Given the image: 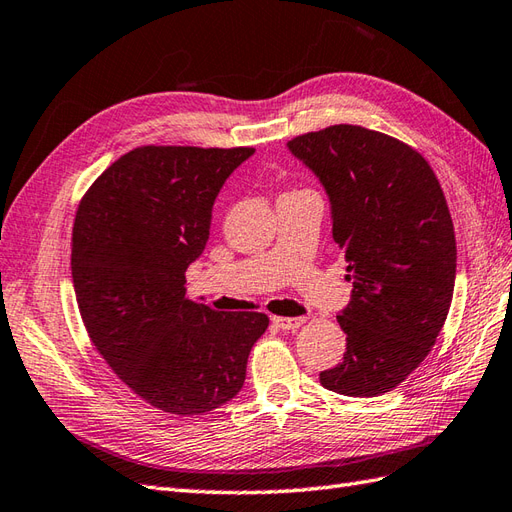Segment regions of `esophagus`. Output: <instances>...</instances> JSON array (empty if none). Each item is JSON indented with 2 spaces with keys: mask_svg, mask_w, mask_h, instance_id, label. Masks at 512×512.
Segmentation results:
<instances>
[{
  "mask_svg": "<svg viewBox=\"0 0 512 512\" xmlns=\"http://www.w3.org/2000/svg\"><path fill=\"white\" fill-rule=\"evenodd\" d=\"M306 317H273V326L280 330H297L299 326H304Z\"/></svg>",
  "mask_w": 512,
  "mask_h": 512,
  "instance_id": "esophagus-1",
  "label": "esophagus"
}]
</instances>
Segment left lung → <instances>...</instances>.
<instances>
[{"mask_svg": "<svg viewBox=\"0 0 512 512\" xmlns=\"http://www.w3.org/2000/svg\"><path fill=\"white\" fill-rule=\"evenodd\" d=\"M289 149L330 197L332 239L354 286L336 315L343 360L319 380L350 397L393 391L430 354L450 313L456 236L441 184L417 149L350 123L295 136Z\"/></svg>", "mask_w": 512, "mask_h": 512, "instance_id": "8db88e82", "label": "left lung"}]
</instances>
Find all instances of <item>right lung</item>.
I'll use <instances>...</instances> for the list:
<instances>
[{
  "label": "right lung",
  "mask_w": 512,
  "mask_h": 512,
  "mask_svg": "<svg viewBox=\"0 0 512 512\" xmlns=\"http://www.w3.org/2000/svg\"><path fill=\"white\" fill-rule=\"evenodd\" d=\"M254 147L143 145L84 193L71 276L93 345L119 380L162 413L191 417L230 402L265 313H217L186 297L219 189Z\"/></svg>",
  "instance_id": "add662e5"
}]
</instances>
